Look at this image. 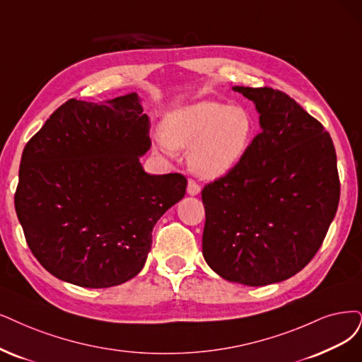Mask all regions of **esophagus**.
I'll use <instances>...</instances> for the list:
<instances>
[{
	"instance_id": "34e87169",
	"label": "esophagus",
	"mask_w": 362,
	"mask_h": 362,
	"mask_svg": "<svg viewBox=\"0 0 362 362\" xmlns=\"http://www.w3.org/2000/svg\"><path fill=\"white\" fill-rule=\"evenodd\" d=\"M199 191H202V188H199V185L195 182V180H189L188 182V194L189 195H198Z\"/></svg>"
}]
</instances>
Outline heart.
<instances>
[{
	"label": "heart",
	"instance_id": "1",
	"mask_svg": "<svg viewBox=\"0 0 362 362\" xmlns=\"http://www.w3.org/2000/svg\"><path fill=\"white\" fill-rule=\"evenodd\" d=\"M252 134V117L243 107L203 100L173 110L165 117L156 147L165 155L191 147L192 171L203 179H218L242 160Z\"/></svg>",
	"mask_w": 362,
	"mask_h": 362
}]
</instances>
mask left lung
<instances>
[{
    "mask_svg": "<svg viewBox=\"0 0 362 362\" xmlns=\"http://www.w3.org/2000/svg\"><path fill=\"white\" fill-rule=\"evenodd\" d=\"M261 132L242 160L204 186L203 255L230 282L264 286L316 255L340 199L337 156L322 124L282 90L234 86Z\"/></svg>",
    "mask_w": 362,
    "mask_h": 362,
    "instance_id": "obj_1",
    "label": "left lung"
}]
</instances>
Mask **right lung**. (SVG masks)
I'll return each instance as SVG.
<instances>
[{
    "mask_svg": "<svg viewBox=\"0 0 362 362\" xmlns=\"http://www.w3.org/2000/svg\"><path fill=\"white\" fill-rule=\"evenodd\" d=\"M149 128L136 92L98 104L71 98L26 143L16 215L50 274L110 288L141 272L155 223L188 183L179 173L143 170Z\"/></svg>",
    "mask_w": 362,
    "mask_h": 362,
    "instance_id": "1",
    "label": "right lung"
}]
</instances>
